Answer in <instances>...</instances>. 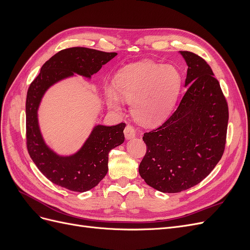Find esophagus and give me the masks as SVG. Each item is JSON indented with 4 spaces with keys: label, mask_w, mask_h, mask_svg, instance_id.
Instances as JSON below:
<instances>
[{
    "label": "esophagus",
    "mask_w": 250,
    "mask_h": 250,
    "mask_svg": "<svg viewBox=\"0 0 250 250\" xmlns=\"http://www.w3.org/2000/svg\"><path fill=\"white\" fill-rule=\"evenodd\" d=\"M124 134H125V138L127 140H130V139H133L135 137V134H137V131H135L134 127L130 124H128L126 127H125V130H124Z\"/></svg>",
    "instance_id": "obj_1"
}]
</instances>
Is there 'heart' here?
Returning <instances> with one entry per match:
<instances>
[{
    "label": "heart",
    "instance_id": "heart-1",
    "mask_svg": "<svg viewBox=\"0 0 250 250\" xmlns=\"http://www.w3.org/2000/svg\"><path fill=\"white\" fill-rule=\"evenodd\" d=\"M181 87V75L172 64L150 60L126 65L115 78V86L104 88L108 106L122 108V98L131 102V112L143 124H156L167 118L175 106Z\"/></svg>",
    "mask_w": 250,
    "mask_h": 250
}]
</instances>
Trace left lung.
<instances>
[{
  "mask_svg": "<svg viewBox=\"0 0 250 250\" xmlns=\"http://www.w3.org/2000/svg\"><path fill=\"white\" fill-rule=\"evenodd\" d=\"M188 65L187 92L177 109L155 129L144 133L147 152L139 173L163 193L188 190L213 171L224 152L229 107L207 62L179 51Z\"/></svg>",
  "mask_w": 250,
  "mask_h": 250,
  "instance_id": "obj_1",
  "label": "left lung"
}]
</instances>
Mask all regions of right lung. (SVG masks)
I'll list each match as a JSON object with an SVG mask.
<instances>
[{
  "label": "right lung",
  "instance_id": "right-lung-1",
  "mask_svg": "<svg viewBox=\"0 0 250 250\" xmlns=\"http://www.w3.org/2000/svg\"><path fill=\"white\" fill-rule=\"evenodd\" d=\"M117 56L94 49L75 47L59 51L42 66L27 93V148L39 170L53 184L73 192L95 188L108 171V153L124 143L125 123L95 125L81 148L70 155H59L44 142L39 123V108L47 90L59 81L79 75L90 79L102 65Z\"/></svg>",
  "mask_w": 250,
  "mask_h": 250
}]
</instances>
